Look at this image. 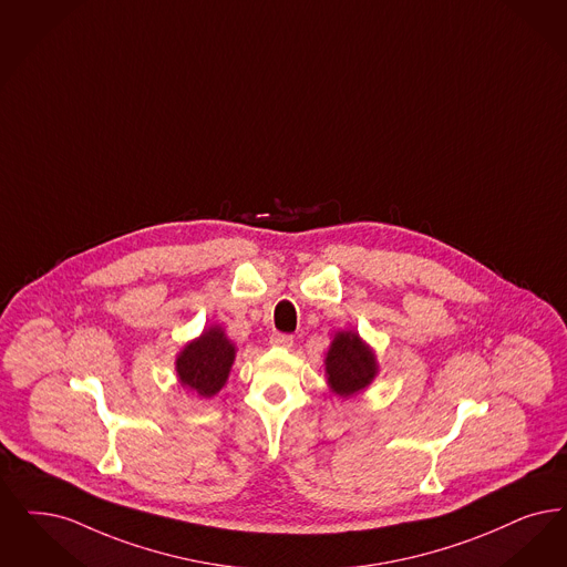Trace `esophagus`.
<instances>
[{
	"label": "esophagus",
	"mask_w": 567,
	"mask_h": 567,
	"mask_svg": "<svg viewBox=\"0 0 567 567\" xmlns=\"http://www.w3.org/2000/svg\"><path fill=\"white\" fill-rule=\"evenodd\" d=\"M270 343L272 346H280V348H291L293 346V336H289V333H272L270 336Z\"/></svg>",
	"instance_id": "esophagus-1"
}]
</instances>
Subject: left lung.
<instances>
[{
  "label": "left lung",
  "instance_id": "8db88e82",
  "mask_svg": "<svg viewBox=\"0 0 567 567\" xmlns=\"http://www.w3.org/2000/svg\"><path fill=\"white\" fill-rule=\"evenodd\" d=\"M324 364L329 384L340 396H350L363 390L364 385L371 384L378 371L373 352L357 333L350 331H341L336 336Z\"/></svg>",
  "mask_w": 567,
  "mask_h": 567
}]
</instances>
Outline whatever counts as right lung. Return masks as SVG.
<instances>
[{
	"mask_svg": "<svg viewBox=\"0 0 567 567\" xmlns=\"http://www.w3.org/2000/svg\"><path fill=\"white\" fill-rule=\"evenodd\" d=\"M234 354V346L219 327L204 331L200 340L187 343L177 359L179 382L200 396L217 394L226 384Z\"/></svg>",
	"mask_w": 567,
	"mask_h": 567,
	"instance_id": "obj_1",
	"label": "right lung"
}]
</instances>
